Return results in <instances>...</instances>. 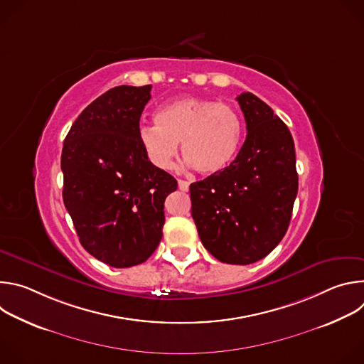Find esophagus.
<instances>
[{
    "instance_id": "obj_1",
    "label": "esophagus",
    "mask_w": 364,
    "mask_h": 364,
    "mask_svg": "<svg viewBox=\"0 0 364 364\" xmlns=\"http://www.w3.org/2000/svg\"><path fill=\"white\" fill-rule=\"evenodd\" d=\"M188 187H190V183H188V181H186V180H178V188H180L181 191H187Z\"/></svg>"
}]
</instances>
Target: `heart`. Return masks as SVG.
Instances as JSON below:
<instances>
[{"label": "heart", "instance_id": "heart-1", "mask_svg": "<svg viewBox=\"0 0 364 364\" xmlns=\"http://www.w3.org/2000/svg\"><path fill=\"white\" fill-rule=\"evenodd\" d=\"M155 125L139 128V142L149 163L160 170L173 168L181 144L183 157L204 176L225 171L235 160L242 122L225 102L187 96L164 103L155 111Z\"/></svg>", "mask_w": 364, "mask_h": 364}]
</instances>
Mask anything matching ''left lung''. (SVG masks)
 Masks as SVG:
<instances>
[{"instance_id": "8db88e82", "label": "left lung", "mask_w": 364, "mask_h": 364, "mask_svg": "<svg viewBox=\"0 0 364 364\" xmlns=\"http://www.w3.org/2000/svg\"><path fill=\"white\" fill-rule=\"evenodd\" d=\"M236 99L246 139L225 171L190 186L191 216L203 246L216 259L249 265L285 236L298 174L288 127L253 93L243 92Z\"/></svg>"}]
</instances>
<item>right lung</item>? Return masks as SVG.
<instances>
[{"label":"right lung","instance_id":"obj_1","mask_svg":"<svg viewBox=\"0 0 364 364\" xmlns=\"http://www.w3.org/2000/svg\"><path fill=\"white\" fill-rule=\"evenodd\" d=\"M151 85L109 89L77 117L62 151L63 201L82 246L100 262H145L163 237L164 201L177 180L139 142Z\"/></svg>","mask_w":364,"mask_h":364}]
</instances>
